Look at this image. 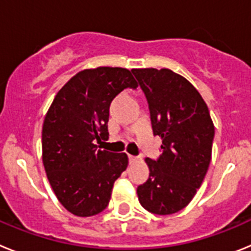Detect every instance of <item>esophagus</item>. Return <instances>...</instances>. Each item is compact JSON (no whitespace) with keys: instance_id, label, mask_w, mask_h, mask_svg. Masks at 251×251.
<instances>
[{"instance_id":"1","label":"esophagus","mask_w":251,"mask_h":251,"mask_svg":"<svg viewBox=\"0 0 251 251\" xmlns=\"http://www.w3.org/2000/svg\"><path fill=\"white\" fill-rule=\"evenodd\" d=\"M128 158H129V163H136V162L138 161V157L132 156V154H129V156H128Z\"/></svg>"}]
</instances>
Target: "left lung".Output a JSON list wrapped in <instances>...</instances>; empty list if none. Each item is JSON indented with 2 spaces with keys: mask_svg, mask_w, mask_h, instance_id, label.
<instances>
[{
  "mask_svg": "<svg viewBox=\"0 0 251 251\" xmlns=\"http://www.w3.org/2000/svg\"><path fill=\"white\" fill-rule=\"evenodd\" d=\"M150 106L153 133L162 138L157 161L146 158L147 182L138 200L156 215L178 212L191 202L211 161L215 127L199 90L170 69H133Z\"/></svg>",
  "mask_w": 251,
  "mask_h": 251,
  "instance_id": "1",
  "label": "left lung"
}]
</instances>
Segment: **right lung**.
Here are the masks:
<instances>
[{"mask_svg":"<svg viewBox=\"0 0 251 251\" xmlns=\"http://www.w3.org/2000/svg\"><path fill=\"white\" fill-rule=\"evenodd\" d=\"M138 84L124 68L81 70L57 92L44 119L43 162L60 203L79 217L108 206L115 179L128 166L126 153L98 150L108 139L109 105Z\"/></svg>","mask_w":251,"mask_h":251,"instance_id":"right-lung-1","label":"right lung"}]
</instances>
